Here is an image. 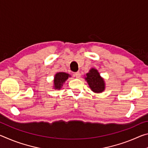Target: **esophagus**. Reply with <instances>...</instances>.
Masks as SVG:
<instances>
[{
    "label": "esophagus",
    "instance_id": "obj_1",
    "mask_svg": "<svg viewBox=\"0 0 148 148\" xmlns=\"http://www.w3.org/2000/svg\"><path fill=\"white\" fill-rule=\"evenodd\" d=\"M74 75H75V76H76V77H77V78H78V77H79V76H80V73H79V72H75V73H74Z\"/></svg>",
    "mask_w": 148,
    "mask_h": 148
}]
</instances>
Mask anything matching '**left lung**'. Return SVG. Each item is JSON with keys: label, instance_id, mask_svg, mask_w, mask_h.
Returning a JSON list of instances; mask_svg holds the SVG:
<instances>
[{"label": "left lung", "instance_id": "left-lung-1", "mask_svg": "<svg viewBox=\"0 0 148 148\" xmlns=\"http://www.w3.org/2000/svg\"><path fill=\"white\" fill-rule=\"evenodd\" d=\"M86 79L92 91L101 92L104 90V79L101 77L96 69L90 70L89 72L86 74Z\"/></svg>", "mask_w": 148, "mask_h": 148}]
</instances>
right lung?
<instances>
[{"label":"right lung","mask_w":148,"mask_h":148,"mask_svg":"<svg viewBox=\"0 0 148 148\" xmlns=\"http://www.w3.org/2000/svg\"><path fill=\"white\" fill-rule=\"evenodd\" d=\"M70 76L68 74L65 73V72H59L57 73L55 76L54 79V87L55 89H61L62 84L69 78Z\"/></svg>","instance_id":"add662e5"}]
</instances>
